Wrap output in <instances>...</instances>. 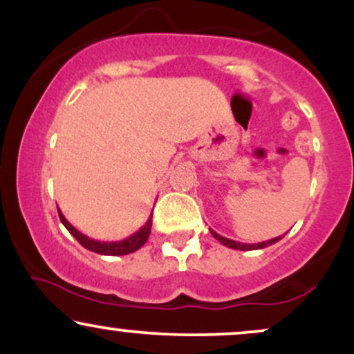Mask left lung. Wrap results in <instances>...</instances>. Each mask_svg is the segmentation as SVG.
Wrapping results in <instances>:
<instances>
[{"instance_id":"left-lung-1","label":"left lung","mask_w":354,"mask_h":354,"mask_svg":"<svg viewBox=\"0 0 354 354\" xmlns=\"http://www.w3.org/2000/svg\"><path fill=\"white\" fill-rule=\"evenodd\" d=\"M209 233L213 234L214 239H218L221 245L228 246V248H233V250H241V251H253V250H263V248L266 246H271L274 245V243H278L279 239H281L283 236H276L273 239H268V241H263V243H254V245H248V243H238V241H233V239H228L225 236H221V234H218L216 231L209 230Z\"/></svg>"}]
</instances>
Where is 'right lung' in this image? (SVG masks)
Instances as JSON below:
<instances>
[{"instance_id": "add662e5", "label": "right lung", "mask_w": 354, "mask_h": 354, "mask_svg": "<svg viewBox=\"0 0 354 354\" xmlns=\"http://www.w3.org/2000/svg\"><path fill=\"white\" fill-rule=\"evenodd\" d=\"M58 214L61 223L64 225L70 233L78 239V243L81 246H84L86 250L93 251V253H98V254H106V256H123V254H129V253H135L136 250H140L141 246L148 241L149 233H151V216L148 218V221L145 223V226H141L136 233H133L131 236L121 239V241H98V239H93L88 238L86 234H83L81 231H78L75 226L68 221L66 218L63 216L61 209L58 208ZM153 214V213H151Z\"/></svg>"}]
</instances>
